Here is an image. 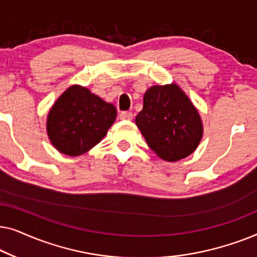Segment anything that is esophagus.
<instances>
[{
    "instance_id": "34e87169",
    "label": "esophagus",
    "mask_w": 257,
    "mask_h": 257,
    "mask_svg": "<svg viewBox=\"0 0 257 257\" xmlns=\"http://www.w3.org/2000/svg\"><path fill=\"white\" fill-rule=\"evenodd\" d=\"M119 118L121 119V120H132L133 118V114L131 113V112H121L120 114H119Z\"/></svg>"
}]
</instances>
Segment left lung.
Instances as JSON below:
<instances>
[{"instance_id": "1", "label": "left lung", "mask_w": 257, "mask_h": 257, "mask_svg": "<svg viewBox=\"0 0 257 257\" xmlns=\"http://www.w3.org/2000/svg\"><path fill=\"white\" fill-rule=\"evenodd\" d=\"M136 125L150 149L170 163L194 152L203 135L198 108L175 83L153 85L146 90Z\"/></svg>"}]
</instances>
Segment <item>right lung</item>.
<instances>
[{
	"mask_svg": "<svg viewBox=\"0 0 257 257\" xmlns=\"http://www.w3.org/2000/svg\"><path fill=\"white\" fill-rule=\"evenodd\" d=\"M115 118L113 104L76 84L68 87L51 106L47 133L58 152L78 157L100 143Z\"/></svg>",
	"mask_w": 257,
	"mask_h": 257,
	"instance_id": "add662e5",
	"label": "right lung"
}]
</instances>
